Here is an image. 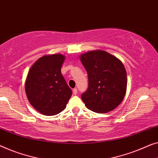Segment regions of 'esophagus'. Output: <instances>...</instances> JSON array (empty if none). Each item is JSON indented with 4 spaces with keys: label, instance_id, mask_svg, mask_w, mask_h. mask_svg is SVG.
I'll return each instance as SVG.
<instances>
[{
    "label": "esophagus",
    "instance_id": "34e87169",
    "mask_svg": "<svg viewBox=\"0 0 158 158\" xmlns=\"http://www.w3.org/2000/svg\"><path fill=\"white\" fill-rule=\"evenodd\" d=\"M73 93L74 95H77V88L73 89Z\"/></svg>",
    "mask_w": 158,
    "mask_h": 158
}]
</instances>
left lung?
<instances>
[{
    "mask_svg": "<svg viewBox=\"0 0 158 158\" xmlns=\"http://www.w3.org/2000/svg\"><path fill=\"white\" fill-rule=\"evenodd\" d=\"M81 60L88 76V88L81 98L89 110L98 113L113 110L126 93L127 73L116 57L103 51L81 55Z\"/></svg>",
    "mask_w": 158,
    "mask_h": 158,
    "instance_id": "1",
    "label": "left lung"
}]
</instances>
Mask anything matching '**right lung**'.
Here are the masks:
<instances>
[{
  "label": "right lung",
  "mask_w": 158,
  "mask_h": 158,
  "mask_svg": "<svg viewBox=\"0 0 158 158\" xmlns=\"http://www.w3.org/2000/svg\"><path fill=\"white\" fill-rule=\"evenodd\" d=\"M65 56H45L30 69L26 81V93L30 103L45 115L62 112L72 95V90L61 74Z\"/></svg>",
  "instance_id": "right-lung-1"
}]
</instances>
